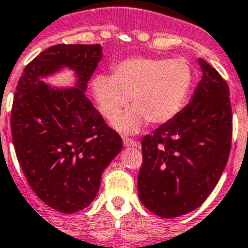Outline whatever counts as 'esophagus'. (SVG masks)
<instances>
[{"mask_svg": "<svg viewBox=\"0 0 248 248\" xmlns=\"http://www.w3.org/2000/svg\"><path fill=\"white\" fill-rule=\"evenodd\" d=\"M124 145L126 147H137L139 146V142L132 139H128V137H124Z\"/></svg>", "mask_w": 248, "mask_h": 248, "instance_id": "obj_1", "label": "esophagus"}]
</instances>
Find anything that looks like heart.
<instances>
[{
  "mask_svg": "<svg viewBox=\"0 0 248 248\" xmlns=\"http://www.w3.org/2000/svg\"><path fill=\"white\" fill-rule=\"evenodd\" d=\"M193 82V72L184 59L130 58L113 66L111 76L99 74L92 82L98 109L112 120L128 103L134 107L113 121L121 132H137L146 121L169 122L184 107Z\"/></svg>",
  "mask_w": 248,
  "mask_h": 248,
  "instance_id": "b5f03b06",
  "label": "heart"
}]
</instances>
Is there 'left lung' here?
Segmentation results:
<instances>
[{
	"label": "left lung",
	"instance_id": "8db88e82",
	"mask_svg": "<svg viewBox=\"0 0 248 248\" xmlns=\"http://www.w3.org/2000/svg\"><path fill=\"white\" fill-rule=\"evenodd\" d=\"M188 105L142 139L140 201L161 218H175L203 204L230 156L232 109L226 80L205 60Z\"/></svg>",
	"mask_w": 248,
	"mask_h": 248
}]
</instances>
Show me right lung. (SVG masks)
I'll return each instance as SVG.
<instances>
[{"label":"right lung","instance_id":"1","mask_svg":"<svg viewBox=\"0 0 248 248\" xmlns=\"http://www.w3.org/2000/svg\"><path fill=\"white\" fill-rule=\"evenodd\" d=\"M102 57L99 44L49 47L28 64L15 92L11 132L18 163L35 194L62 213L94 201L102 172L122 150L120 135L85 95ZM64 70L73 72V87L45 82Z\"/></svg>","mask_w":248,"mask_h":248}]
</instances>
